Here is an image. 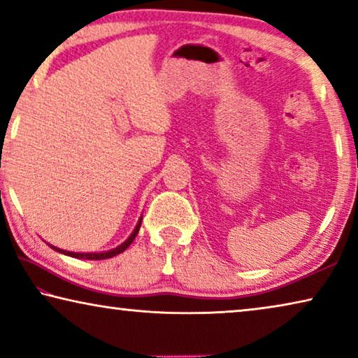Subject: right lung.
Segmentation results:
<instances>
[{
  "mask_svg": "<svg viewBox=\"0 0 358 358\" xmlns=\"http://www.w3.org/2000/svg\"><path fill=\"white\" fill-rule=\"evenodd\" d=\"M141 220L143 217H140V220H138L135 230H133V233L128 236L124 243L120 244V246H117L115 249H110V250H104V252H71V250H64V249H59L56 246H51V244H48V246H51L55 250H57V252H61L64 255H69V257H76V259H85V260H103V259H110L114 257V255L124 252V250L130 246V244L133 243V239L136 238L138 231H140V227H141Z\"/></svg>",
  "mask_w": 358,
  "mask_h": 358,
  "instance_id": "obj_1",
  "label": "right lung"
}]
</instances>
